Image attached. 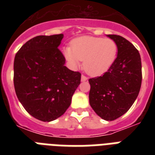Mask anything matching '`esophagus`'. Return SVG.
<instances>
[{
	"label": "esophagus",
	"mask_w": 155,
	"mask_h": 155,
	"mask_svg": "<svg viewBox=\"0 0 155 155\" xmlns=\"http://www.w3.org/2000/svg\"><path fill=\"white\" fill-rule=\"evenodd\" d=\"M86 80H87V76H85L84 75H82V76H81V81L84 82V81H86Z\"/></svg>",
	"instance_id": "1"
}]
</instances>
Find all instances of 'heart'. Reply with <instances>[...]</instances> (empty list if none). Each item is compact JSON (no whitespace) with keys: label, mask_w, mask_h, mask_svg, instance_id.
I'll use <instances>...</instances> for the list:
<instances>
[{"label":"heart","mask_w":155,"mask_h":155,"mask_svg":"<svg viewBox=\"0 0 155 155\" xmlns=\"http://www.w3.org/2000/svg\"><path fill=\"white\" fill-rule=\"evenodd\" d=\"M117 44L114 40L104 38L83 36L71 42V47H66L63 53L73 67H78L80 60L86 72L98 75L108 71L117 55Z\"/></svg>","instance_id":"b5f03b06"}]
</instances>
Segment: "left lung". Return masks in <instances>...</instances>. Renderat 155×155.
<instances>
[{
  "label": "left lung",
  "instance_id": "obj_1",
  "mask_svg": "<svg viewBox=\"0 0 155 155\" xmlns=\"http://www.w3.org/2000/svg\"><path fill=\"white\" fill-rule=\"evenodd\" d=\"M117 44V56L101 76L88 80L89 103L97 115L113 120L134 103L142 84L141 56L134 46L120 35H107Z\"/></svg>",
  "mask_w": 155,
  "mask_h": 155
}]
</instances>
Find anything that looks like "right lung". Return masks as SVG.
Masks as SVG:
<instances>
[{"label":"right lung","instance_id":"obj_1","mask_svg":"<svg viewBox=\"0 0 155 155\" xmlns=\"http://www.w3.org/2000/svg\"><path fill=\"white\" fill-rule=\"evenodd\" d=\"M63 35L31 38L16 54L13 84L25 110L38 120L51 121L65 113L80 84L81 74L69 70L58 47Z\"/></svg>","mask_w":155,"mask_h":155}]
</instances>
